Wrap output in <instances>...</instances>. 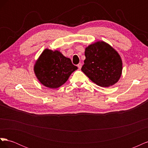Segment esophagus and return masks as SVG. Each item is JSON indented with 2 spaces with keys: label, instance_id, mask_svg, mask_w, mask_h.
Masks as SVG:
<instances>
[{
  "label": "esophagus",
  "instance_id": "obj_1",
  "mask_svg": "<svg viewBox=\"0 0 148 148\" xmlns=\"http://www.w3.org/2000/svg\"><path fill=\"white\" fill-rule=\"evenodd\" d=\"M77 66L78 67V69H82V64L81 63H79V64H78Z\"/></svg>",
  "mask_w": 148,
  "mask_h": 148
}]
</instances>
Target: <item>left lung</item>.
I'll return each instance as SVG.
<instances>
[{
    "label": "left lung",
    "mask_w": 148,
    "mask_h": 148,
    "mask_svg": "<svg viewBox=\"0 0 148 148\" xmlns=\"http://www.w3.org/2000/svg\"><path fill=\"white\" fill-rule=\"evenodd\" d=\"M86 59L82 71L101 87L117 83L122 73V60L117 51L108 43L99 41L85 48Z\"/></svg>",
    "instance_id": "1"
}]
</instances>
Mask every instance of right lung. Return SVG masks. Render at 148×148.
I'll return each mask as SVG.
<instances>
[{"instance_id":"right-lung-1","label":"right lung","mask_w":148,"mask_h":148,"mask_svg":"<svg viewBox=\"0 0 148 148\" xmlns=\"http://www.w3.org/2000/svg\"><path fill=\"white\" fill-rule=\"evenodd\" d=\"M78 69L70 59L58 50L44 49L36 61L34 72L44 86L56 89L63 85L71 74Z\"/></svg>"}]
</instances>
